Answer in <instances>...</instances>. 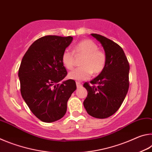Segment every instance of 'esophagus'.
Listing matches in <instances>:
<instances>
[{
	"instance_id": "1",
	"label": "esophagus",
	"mask_w": 152,
	"mask_h": 152,
	"mask_svg": "<svg viewBox=\"0 0 152 152\" xmlns=\"http://www.w3.org/2000/svg\"><path fill=\"white\" fill-rule=\"evenodd\" d=\"M76 83L77 88H80V87L82 86V84H81V83H80V82H76Z\"/></svg>"
}]
</instances>
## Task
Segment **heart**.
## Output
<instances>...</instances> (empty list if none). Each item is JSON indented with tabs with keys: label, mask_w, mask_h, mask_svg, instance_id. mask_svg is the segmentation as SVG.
Returning a JSON list of instances; mask_svg holds the SVG:
<instances>
[{
	"label": "heart",
	"mask_w": 152,
	"mask_h": 152,
	"mask_svg": "<svg viewBox=\"0 0 152 152\" xmlns=\"http://www.w3.org/2000/svg\"><path fill=\"white\" fill-rule=\"evenodd\" d=\"M75 56H83L78 68L70 72L68 77L75 80H84L89 78L92 74L101 73L106 66L107 55L104 51L99 49L96 43L91 39H84L74 46L73 51L66 50L61 55V61L68 70L75 65Z\"/></svg>",
	"instance_id": "heart-1"
}]
</instances>
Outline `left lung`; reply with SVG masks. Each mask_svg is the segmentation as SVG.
Instances as JSON below:
<instances>
[{
    "instance_id": "obj_1",
    "label": "left lung",
    "mask_w": 152,
    "mask_h": 152,
    "mask_svg": "<svg viewBox=\"0 0 152 152\" xmlns=\"http://www.w3.org/2000/svg\"><path fill=\"white\" fill-rule=\"evenodd\" d=\"M91 35L103 47L107 64L104 70L90 84H84L88 95L83 104L91 116L105 119L117 111L127 95L129 86V64L117 43L101 35L92 33Z\"/></svg>"
}]
</instances>
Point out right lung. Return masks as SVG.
Here are the masks:
<instances>
[{
	"label": "right lung",
	"instance_id": "obj_1",
	"mask_svg": "<svg viewBox=\"0 0 152 152\" xmlns=\"http://www.w3.org/2000/svg\"><path fill=\"white\" fill-rule=\"evenodd\" d=\"M73 37L45 35L33 43L19 69L21 96L33 115L43 122L62 118L67 102L76 91L74 80L60 83L67 75L61 55Z\"/></svg>",
	"mask_w": 152,
	"mask_h": 152
}]
</instances>
